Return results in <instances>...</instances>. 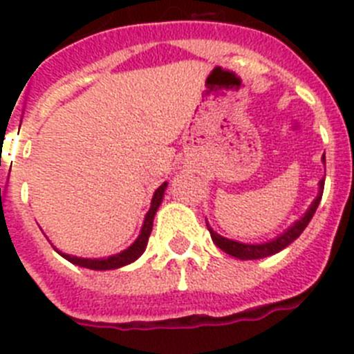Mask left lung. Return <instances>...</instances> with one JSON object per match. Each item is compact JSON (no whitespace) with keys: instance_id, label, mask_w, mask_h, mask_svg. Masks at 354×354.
I'll list each match as a JSON object with an SVG mask.
<instances>
[{"instance_id":"obj_1","label":"left lung","mask_w":354,"mask_h":354,"mask_svg":"<svg viewBox=\"0 0 354 354\" xmlns=\"http://www.w3.org/2000/svg\"><path fill=\"white\" fill-rule=\"evenodd\" d=\"M323 162H324V155H323ZM323 189H324V180L319 181V190L321 192L317 194V197L314 199V203L310 205V208L307 209V213H305L304 216H301L300 221H296L295 224L291 225V227L288 229V231L284 232V234H280L279 238H275L273 241H268V243H263V245H248V243H240V241H232V240H227V238L221 236V234H216L215 231H213L212 227H209L208 224V231L209 234H212V240L213 243L216 245V247L221 248V250H224V252H227L229 256L232 257H238V259H261V257H268V256H273V254L280 252L282 248L288 247L289 243H292V241L296 240V238L300 236L301 232H304V229L307 227L308 222H310V218L314 216V213H316L317 206H319V201L321 197H323Z\"/></svg>"}]
</instances>
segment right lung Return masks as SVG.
Here are the masks:
<instances>
[{
    "label": "right lung",
    "mask_w": 354,
    "mask_h": 354,
    "mask_svg": "<svg viewBox=\"0 0 354 354\" xmlns=\"http://www.w3.org/2000/svg\"><path fill=\"white\" fill-rule=\"evenodd\" d=\"M165 187H167V183H162L160 187L155 190L153 199H151V208H149V212L146 213L141 234H139L138 240L133 241L127 250L116 254V256L107 257V259H84V257L68 256V254H62V252L59 254H62L66 261H70V263L79 264V266H84V268H90V270H114V268H120V266H125V264H130L132 261H136L142 252H145L146 243H148V238H149V232H151V227H153V216L162 203Z\"/></svg>",
    "instance_id": "right-lung-1"
}]
</instances>
